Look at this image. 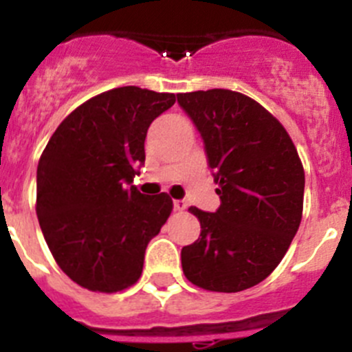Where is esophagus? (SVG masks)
<instances>
[{
    "label": "esophagus",
    "instance_id": "esophagus-1",
    "mask_svg": "<svg viewBox=\"0 0 352 352\" xmlns=\"http://www.w3.org/2000/svg\"><path fill=\"white\" fill-rule=\"evenodd\" d=\"M185 208H186V201H183V199H176V201H174V210L183 211Z\"/></svg>",
    "mask_w": 352,
    "mask_h": 352
}]
</instances>
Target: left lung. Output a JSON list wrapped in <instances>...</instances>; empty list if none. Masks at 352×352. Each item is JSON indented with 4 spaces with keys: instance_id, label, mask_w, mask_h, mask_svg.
Listing matches in <instances>:
<instances>
[{
    "instance_id": "8db88e82",
    "label": "left lung",
    "mask_w": 352,
    "mask_h": 352,
    "mask_svg": "<svg viewBox=\"0 0 352 352\" xmlns=\"http://www.w3.org/2000/svg\"><path fill=\"white\" fill-rule=\"evenodd\" d=\"M178 102L203 135L222 201L214 213L188 208L201 236L182 248L183 273L206 291H245L280 264L296 234L303 164L280 121L243 93H178Z\"/></svg>"
}]
</instances>
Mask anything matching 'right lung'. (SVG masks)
Wrapping results in <instances>:
<instances>
[{
    "label": "right lung",
    "mask_w": 352,
    "mask_h": 352,
    "mask_svg": "<svg viewBox=\"0 0 352 352\" xmlns=\"http://www.w3.org/2000/svg\"><path fill=\"white\" fill-rule=\"evenodd\" d=\"M174 93L123 86L93 96L60 123L36 169V214L52 257L68 278L93 292L139 280L149 239L173 211L162 192L130 185L146 158L151 121Z\"/></svg>",
    "instance_id": "obj_1"
}]
</instances>
